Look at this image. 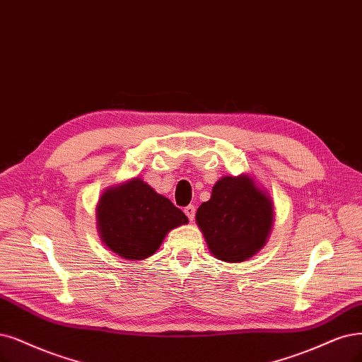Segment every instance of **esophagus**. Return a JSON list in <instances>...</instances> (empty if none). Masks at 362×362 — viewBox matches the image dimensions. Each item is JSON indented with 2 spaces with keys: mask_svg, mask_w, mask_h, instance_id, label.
I'll return each mask as SVG.
<instances>
[{
  "mask_svg": "<svg viewBox=\"0 0 362 362\" xmlns=\"http://www.w3.org/2000/svg\"><path fill=\"white\" fill-rule=\"evenodd\" d=\"M183 211H185V215L189 218V221H192V219H194V216H195V206H192V204L186 206Z\"/></svg>",
  "mask_w": 362,
  "mask_h": 362,
  "instance_id": "obj_1",
  "label": "esophagus"
}]
</instances>
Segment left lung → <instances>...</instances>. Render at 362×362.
<instances>
[{
	"label": "left lung",
	"instance_id": "obj_1",
	"mask_svg": "<svg viewBox=\"0 0 362 362\" xmlns=\"http://www.w3.org/2000/svg\"><path fill=\"white\" fill-rule=\"evenodd\" d=\"M209 249L221 261L242 262L265 245L273 223V204L247 176H225L209 202L197 210Z\"/></svg>",
	"mask_w": 362,
	"mask_h": 362
}]
</instances>
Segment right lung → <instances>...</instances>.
<instances>
[{"label":"right lung","mask_w":362,"mask_h":362,"mask_svg":"<svg viewBox=\"0 0 362 362\" xmlns=\"http://www.w3.org/2000/svg\"><path fill=\"white\" fill-rule=\"evenodd\" d=\"M97 218L104 245L125 259L153 255L170 230L188 222L180 209L139 177L105 191Z\"/></svg>","instance_id":"right-lung-1"}]
</instances>
